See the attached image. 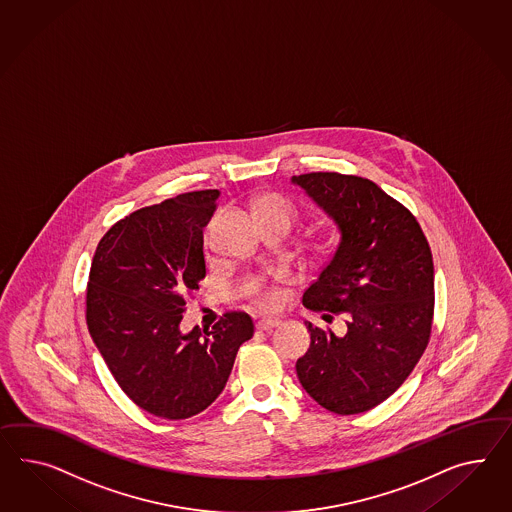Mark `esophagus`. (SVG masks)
<instances>
[{
  "label": "esophagus",
  "instance_id": "1",
  "mask_svg": "<svg viewBox=\"0 0 512 512\" xmlns=\"http://www.w3.org/2000/svg\"><path fill=\"white\" fill-rule=\"evenodd\" d=\"M282 321L280 319H273V317H263L260 319L258 323H256V328L258 330H265V332H269V330H273V328L278 327Z\"/></svg>",
  "mask_w": 512,
  "mask_h": 512
}]
</instances>
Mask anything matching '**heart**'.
<instances>
[{
  "label": "heart",
  "instance_id": "heart-1",
  "mask_svg": "<svg viewBox=\"0 0 512 512\" xmlns=\"http://www.w3.org/2000/svg\"><path fill=\"white\" fill-rule=\"evenodd\" d=\"M260 213L263 211H280L284 215H288L289 219L293 217V206L288 198L278 197V195H271V197L263 198L260 202ZM256 299L262 306H273L276 302V293L271 289L256 288Z\"/></svg>",
  "mask_w": 512,
  "mask_h": 512
}]
</instances>
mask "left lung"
Returning <instances> with one entry per match:
<instances>
[{
  "label": "left lung",
  "instance_id": "obj_1",
  "mask_svg": "<svg viewBox=\"0 0 512 512\" xmlns=\"http://www.w3.org/2000/svg\"><path fill=\"white\" fill-rule=\"evenodd\" d=\"M291 184L304 189L340 234L302 304L343 314L347 323L345 336L306 323L312 341L297 360V377L321 407L360 414L394 394L429 343L433 254L416 217L371 180L310 172Z\"/></svg>",
  "mask_w": 512,
  "mask_h": 512
}]
</instances>
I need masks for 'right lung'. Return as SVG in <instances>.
<instances>
[{
	"label": "right lung",
	"mask_w": 512,
	"mask_h": 512,
	"mask_svg": "<svg viewBox=\"0 0 512 512\" xmlns=\"http://www.w3.org/2000/svg\"><path fill=\"white\" fill-rule=\"evenodd\" d=\"M219 189L193 191L133 211L105 234L87 286L91 338L122 392L163 420H185L219 397L254 325L228 312L182 330L185 295L206 276L204 226Z\"/></svg>",
	"instance_id": "add662e5"
}]
</instances>
